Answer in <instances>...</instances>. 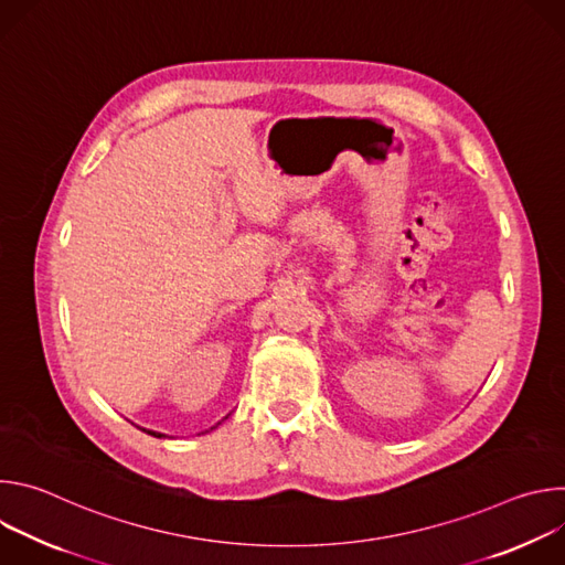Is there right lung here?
I'll list each match as a JSON object with an SVG mask.
<instances>
[{"mask_svg":"<svg viewBox=\"0 0 565 565\" xmlns=\"http://www.w3.org/2000/svg\"><path fill=\"white\" fill-rule=\"evenodd\" d=\"M223 420H225V418H223ZM216 425H221V423H216ZM212 429H214V427H212ZM142 431H145V429H142ZM147 434H149V436H153V438H160V436H163V434H156V431H147Z\"/></svg>","mask_w":565,"mask_h":565,"instance_id":"obj_1","label":"right lung"}]
</instances>
